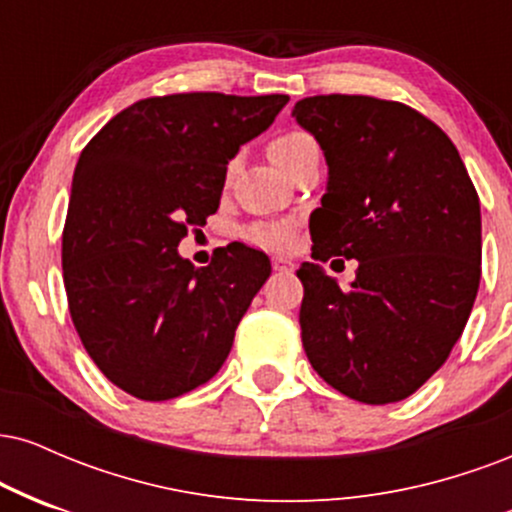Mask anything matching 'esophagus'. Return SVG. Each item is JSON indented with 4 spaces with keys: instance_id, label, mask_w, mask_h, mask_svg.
I'll return each mask as SVG.
<instances>
[{
    "instance_id": "34e87169",
    "label": "esophagus",
    "mask_w": 512,
    "mask_h": 512,
    "mask_svg": "<svg viewBox=\"0 0 512 512\" xmlns=\"http://www.w3.org/2000/svg\"><path fill=\"white\" fill-rule=\"evenodd\" d=\"M272 264H274L276 272H291V269H293V262L289 260V257H284V255L272 257Z\"/></svg>"
}]
</instances>
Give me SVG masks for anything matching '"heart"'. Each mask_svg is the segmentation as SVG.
<instances>
[{
  "label": "heart",
  "instance_id": "b5f03b06",
  "mask_svg": "<svg viewBox=\"0 0 512 512\" xmlns=\"http://www.w3.org/2000/svg\"><path fill=\"white\" fill-rule=\"evenodd\" d=\"M310 146H317L315 139L310 137V134L293 129V132L279 134V137L269 144V156L274 158L276 166H284V163H289L293 156L310 149ZM250 238L255 240V243L264 245V248H286L291 240V228L284 226V223H264V226L252 228Z\"/></svg>",
  "mask_w": 512,
  "mask_h": 512
}]
</instances>
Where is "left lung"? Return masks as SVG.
<instances>
[{"label": "left lung", "instance_id": "obj_1", "mask_svg": "<svg viewBox=\"0 0 512 512\" xmlns=\"http://www.w3.org/2000/svg\"><path fill=\"white\" fill-rule=\"evenodd\" d=\"M293 117L320 144L327 185L310 214L301 337L327 385L363 404L414 395L467 325L481 276V209L455 144L407 105L313 96ZM358 259L342 290L316 264Z\"/></svg>", "mask_w": 512, "mask_h": 512}]
</instances>
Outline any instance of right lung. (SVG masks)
<instances>
[{
    "mask_svg": "<svg viewBox=\"0 0 512 512\" xmlns=\"http://www.w3.org/2000/svg\"><path fill=\"white\" fill-rule=\"evenodd\" d=\"M289 96L178 93L115 115L81 151L62 236L64 289L81 344L110 383L163 402L219 373L236 327L272 274L231 243L209 267L180 257L219 209L226 166Z\"/></svg>",
    "mask_w": 512,
    "mask_h": 512,
    "instance_id": "add662e5",
    "label": "right lung"
}]
</instances>
